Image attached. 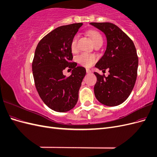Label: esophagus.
<instances>
[{"instance_id": "obj_1", "label": "esophagus", "mask_w": 157, "mask_h": 157, "mask_svg": "<svg viewBox=\"0 0 157 157\" xmlns=\"http://www.w3.org/2000/svg\"><path fill=\"white\" fill-rule=\"evenodd\" d=\"M86 73H87L88 74H90V73H92V71H91V70L89 69H86Z\"/></svg>"}]
</instances>
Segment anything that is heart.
I'll use <instances>...</instances> for the list:
<instances>
[{"mask_svg":"<svg viewBox=\"0 0 157 157\" xmlns=\"http://www.w3.org/2000/svg\"><path fill=\"white\" fill-rule=\"evenodd\" d=\"M88 33L89 35L91 36L94 44H96L99 43V42H103V38L99 33L96 31H90ZM78 40V35L77 34L73 36L72 40L71 42V48L73 52L77 50ZM77 59L78 62L81 65L86 66V67H90L96 61V58L94 55L89 54L87 53H82L78 56Z\"/></svg>","mask_w":157,"mask_h":157,"instance_id":"heart-1","label":"heart"}]
</instances>
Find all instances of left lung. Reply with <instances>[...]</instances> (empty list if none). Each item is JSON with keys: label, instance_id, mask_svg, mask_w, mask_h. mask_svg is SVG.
I'll list each match as a JSON object with an SVG mask.
<instances>
[{"label": "left lung", "instance_id": "left-lung-1", "mask_svg": "<svg viewBox=\"0 0 157 157\" xmlns=\"http://www.w3.org/2000/svg\"><path fill=\"white\" fill-rule=\"evenodd\" d=\"M105 34L106 50L95 67L108 77L94 72L97 82L94 94L99 102L106 106H117L125 101L134 87L138 58L134 42L119 27L111 23H90Z\"/></svg>", "mask_w": 157, "mask_h": 157}]
</instances>
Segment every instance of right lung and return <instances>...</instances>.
Here are the masks:
<instances>
[{"instance_id":"obj_1","label":"right lung","mask_w":157,"mask_h":157,"mask_svg":"<svg viewBox=\"0 0 157 157\" xmlns=\"http://www.w3.org/2000/svg\"><path fill=\"white\" fill-rule=\"evenodd\" d=\"M82 23L61 26L46 35L38 44L32 63L35 86L43 102L56 112H67L77 104L86 69L72 63L71 42ZM73 69L66 78L63 71Z\"/></svg>"}]
</instances>
